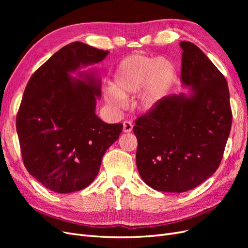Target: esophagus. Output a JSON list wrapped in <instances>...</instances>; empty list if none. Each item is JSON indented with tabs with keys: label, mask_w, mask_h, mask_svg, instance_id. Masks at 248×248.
<instances>
[{
	"label": "esophagus",
	"mask_w": 248,
	"mask_h": 248,
	"mask_svg": "<svg viewBox=\"0 0 248 248\" xmlns=\"http://www.w3.org/2000/svg\"><path fill=\"white\" fill-rule=\"evenodd\" d=\"M123 131L126 133L132 131V123L130 121H125L123 123Z\"/></svg>",
	"instance_id": "esophagus-1"
}]
</instances>
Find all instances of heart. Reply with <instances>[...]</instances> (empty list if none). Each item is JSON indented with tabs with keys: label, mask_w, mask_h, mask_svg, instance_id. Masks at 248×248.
<instances>
[{
	"label": "heart",
	"mask_w": 248,
	"mask_h": 248,
	"mask_svg": "<svg viewBox=\"0 0 248 248\" xmlns=\"http://www.w3.org/2000/svg\"><path fill=\"white\" fill-rule=\"evenodd\" d=\"M176 78L177 67L170 59L131 55L117 66L112 88L104 92V98L112 108L121 109L124 99L140 92V109L144 112L152 111L169 94Z\"/></svg>",
	"instance_id": "1"
}]
</instances>
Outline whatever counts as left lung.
Listing matches in <instances>:
<instances>
[{
	"mask_svg": "<svg viewBox=\"0 0 248 248\" xmlns=\"http://www.w3.org/2000/svg\"><path fill=\"white\" fill-rule=\"evenodd\" d=\"M180 46L181 84L189 92L163 98L133 127L141 179L155 190L178 193L218 169L232 126L226 78L196 44Z\"/></svg>",
	"mask_w": 248,
	"mask_h": 248,
	"instance_id": "left-lung-1",
	"label": "left lung"
}]
</instances>
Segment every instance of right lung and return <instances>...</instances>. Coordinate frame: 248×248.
<instances>
[{
    "label": "right lung",
    "instance_id": "add662e5",
    "mask_svg": "<svg viewBox=\"0 0 248 248\" xmlns=\"http://www.w3.org/2000/svg\"><path fill=\"white\" fill-rule=\"evenodd\" d=\"M108 52L78 41L67 44L35 71L25 89L16 116L22 160L37 181L55 192L91 184L122 132V124L104 123L95 114L101 97L96 69L79 71Z\"/></svg>",
    "mask_w": 248,
    "mask_h": 248
}]
</instances>
